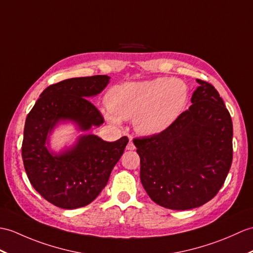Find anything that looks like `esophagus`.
Segmentation results:
<instances>
[{
  "mask_svg": "<svg viewBox=\"0 0 253 253\" xmlns=\"http://www.w3.org/2000/svg\"><path fill=\"white\" fill-rule=\"evenodd\" d=\"M126 149H127V150H129V151H132V150L136 149V146H134V144H133V142L131 141V139L129 140V142H128L127 146H126Z\"/></svg>",
  "mask_w": 253,
  "mask_h": 253,
  "instance_id": "obj_1",
  "label": "esophagus"
}]
</instances>
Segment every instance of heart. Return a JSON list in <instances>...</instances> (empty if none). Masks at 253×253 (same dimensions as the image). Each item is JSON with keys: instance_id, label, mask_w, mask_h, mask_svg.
I'll use <instances>...</instances> for the list:
<instances>
[{"instance_id": "b5f03b06", "label": "heart", "mask_w": 253, "mask_h": 253, "mask_svg": "<svg viewBox=\"0 0 253 253\" xmlns=\"http://www.w3.org/2000/svg\"><path fill=\"white\" fill-rule=\"evenodd\" d=\"M189 89L177 79L158 78L113 86L105 103V119L120 126L132 119L134 130L143 136L161 132L172 124L184 109Z\"/></svg>"}]
</instances>
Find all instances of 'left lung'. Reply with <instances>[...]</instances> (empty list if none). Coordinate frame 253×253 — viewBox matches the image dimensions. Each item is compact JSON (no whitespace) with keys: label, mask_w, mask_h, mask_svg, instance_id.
Returning <instances> with one entry per match:
<instances>
[{"label":"left lung","mask_w":253,"mask_h":253,"mask_svg":"<svg viewBox=\"0 0 253 253\" xmlns=\"http://www.w3.org/2000/svg\"><path fill=\"white\" fill-rule=\"evenodd\" d=\"M199 86L192 105L165 130L132 141L140 179L152 201L172 210L201 207L212 199L233 161V123L218 90Z\"/></svg>","instance_id":"left-lung-1"}]
</instances>
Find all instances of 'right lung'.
I'll return each mask as SVG.
<instances>
[{
  "mask_svg": "<svg viewBox=\"0 0 253 253\" xmlns=\"http://www.w3.org/2000/svg\"><path fill=\"white\" fill-rule=\"evenodd\" d=\"M109 81L108 75H93L52 84L41 93L27 116L21 148L23 166L34 189L59 208L75 209L90 204L107 185L128 143L127 137L107 142L86 134L58 155L45 145L48 133L60 121H72L81 130L103 124V116L87 98L101 92Z\"/></svg>",
  "mask_w": 253,
  "mask_h": 253,
  "instance_id": "obj_1",
  "label": "right lung"
}]
</instances>
